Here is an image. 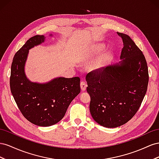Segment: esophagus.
<instances>
[{
    "mask_svg": "<svg viewBox=\"0 0 159 159\" xmlns=\"http://www.w3.org/2000/svg\"><path fill=\"white\" fill-rule=\"evenodd\" d=\"M80 85V89L83 90V91L85 90L86 88H87V84H86L84 81H81Z\"/></svg>",
    "mask_w": 159,
    "mask_h": 159,
    "instance_id": "obj_1",
    "label": "esophagus"
}]
</instances>
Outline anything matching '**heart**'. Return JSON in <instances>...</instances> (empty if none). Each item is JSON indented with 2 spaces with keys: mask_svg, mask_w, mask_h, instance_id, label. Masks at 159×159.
Masks as SVG:
<instances>
[{
  "mask_svg": "<svg viewBox=\"0 0 159 159\" xmlns=\"http://www.w3.org/2000/svg\"><path fill=\"white\" fill-rule=\"evenodd\" d=\"M102 50H103V47L101 45H96V46H94L92 51H91V56H96V55H100L102 52ZM102 65V61H100L99 62H97V64H95L94 65V69H100Z\"/></svg>",
  "mask_w": 159,
  "mask_h": 159,
  "instance_id": "1",
  "label": "heart"
}]
</instances>
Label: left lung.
<instances>
[{
    "mask_svg": "<svg viewBox=\"0 0 159 159\" xmlns=\"http://www.w3.org/2000/svg\"><path fill=\"white\" fill-rule=\"evenodd\" d=\"M123 43L120 65L92 70L86 76L90 112L97 123L115 128L126 123L138 111L148 83L147 63L129 36L118 33Z\"/></svg>",
    "mask_w": 159,
    "mask_h": 159,
    "instance_id": "8db88e82",
    "label": "left lung"
}]
</instances>
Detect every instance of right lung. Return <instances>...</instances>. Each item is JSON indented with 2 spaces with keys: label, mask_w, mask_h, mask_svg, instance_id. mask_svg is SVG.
<instances>
[{
  "label": "right lung",
  "mask_w": 159,
  "mask_h": 159,
  "mask_svg": "<svg viewBox=\"0 0 159 159\" xmlns=\"http://www.w3.org/2000/svg\"><path fill=\"white\" fill-rule=\"evenodd\" d=\"M44 35L30 38L15 54L11 65V90L20 111L31 123L51 126L64 117L68 107L80 92V78L59 77L46 84L31 83L25 76L29 50L44 42Z\"/></svg>",
  "instance_id": "right-lung-1"
}]
</instances>
